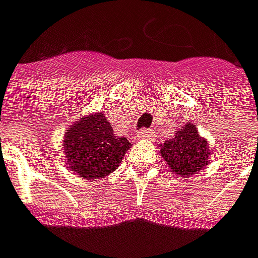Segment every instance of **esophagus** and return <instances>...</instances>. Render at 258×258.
Instances as JSON below:
<instances>
[{
	"mask_svg": "<svg viewBox=\"0 0 258 258\" xmlns=\"http://www.w3.org/2000/svg\"><path fill=\"white\" fill-rule=\"evenodd\" d=\"M156 138L154 135V130H151V128H144V130L139 132L138 135V139H148V141H153Z\"/></svg>",
	"mask_w": 258,
	"mask_h": 258,
	"instance_id": "1",
	"label": "esophagus"
}]
</instances>
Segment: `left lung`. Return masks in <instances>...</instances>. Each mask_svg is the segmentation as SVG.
Returning <instances> with one entry per match:
<instances>
[{
  "label": "left lung",
  "mask_w": 258,
  "mask_h": 258,
  "mask_svg": "<svg viewBox=\"0 0 258 258\" xmlns=\"http://www.w3.org/2000/svg\"><path fill=\"white\" fill-rule=\"evenodd\" d=\"M160 153L172 172L187 177L204 169L210 156L207 141L200 138L194 123H186L174 139L166 141Z\"/></svg>",
  "instance_id": "obj_1"
}]
</instances>
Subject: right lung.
Masks as SVG:
<instances>
[{"label":"right lung","instance_id":"add662e5","mask_svg":"<svg viewBox=\"0 0 258 258\" xmlns=\"http://www.w3.org/2000/svg\"><path fill=\"white\" fill-rule=\"evenodd\" d=\"M64 154L71 169L89 180L104 178L122 162L132 144L113 133L102 113L90 114L75 122L64 136Z\"/></svg>","mask_w":258,"mask_h":258}]
</instances>
